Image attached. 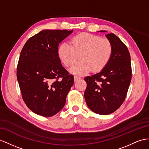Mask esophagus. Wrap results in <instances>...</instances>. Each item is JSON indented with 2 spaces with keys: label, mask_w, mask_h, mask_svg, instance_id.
Wrapping results in <instances>:
<instances>
[{
  "label": "esophagus",
  "mask_w": 149,
  "mask_h": 149,
  "mask_svg": "<svg viewBox=\"0 0 149 149\" xmlns=\"http://www.w3.org/2000/svg\"><path fill=\"white\" fill-rule=\"evenodd\" d=\"M80 79H81V77H80L79 76H77V75H75L74 76V81L75 82H77V81H79Z\"/></svg>",
  "instance_id": "obj_1"
}]
</instances>
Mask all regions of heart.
I'll use <instances>...</instances> for the list:
<instances>
[{"label": "heart", "instance_id": "heart-1", "mask_svg": "<svg viewBox=\"0 0 149 149\" xmlns=\"http://www.w3.org/2000/svg\"><path fill=\"white\" fill-rule=\"evenodd\" d=\"M71 45L63 43L58 48V56L67 67L74 63L79 56L80 62L70 69L72 74L84 75L93 69L100 71L109 61L112 55L111 43L107 39L89 33H82L72 38Z\"/></svg>", "mask_w": 149, "mask_h": 149}]
</instances>
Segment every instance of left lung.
<instances>
[{
    "label": "left lung",
    "mask_w": 149,
    "mask_h": 149,
    "mask_svg": "<svg viewBox=\"0 0 149 149\" xmlns=\"http://www.w3.org/2000/svg\"><path fill=\"white\" fill-rule=\"evenodd\" d=\"M106 37L112 45L111 58L99 73L84 79L87 105L91 111L102 115L111 114L120 107L132 79L131 58L127 47L113 33Z\"/></svg>",
    "instance_id": "8db88e82"
}]
</instances>
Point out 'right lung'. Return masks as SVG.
I'll use <instances>...</instances> for the list:
<instances>
[{"mask_svg": "<svg viewBox=\"0 0 149 149\" xmlns=\"http://www.w3.org/2000/svg\"><path fill=\"white\" fill-rule=\"evenodd\" d=\"M73 32L42 30L26 41L17 67V79L22 99L33 112L50 117L65 106L74 84L58 56V45Z\"/></svg>", "mask_w": 149, "mask_h": 149, "instance_id": "add662e5", "label": "right lung"}]
</instances>
